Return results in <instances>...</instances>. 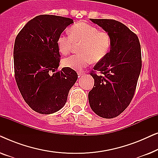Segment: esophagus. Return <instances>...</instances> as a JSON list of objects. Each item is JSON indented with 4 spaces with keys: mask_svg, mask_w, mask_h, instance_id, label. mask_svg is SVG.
I'll list each match as a JSON object with an SVG mask.
<instances>
[{
    "mask_svg": "<svg viewBox=\"0 0 158 158\" xmlns=\"http://www.w3.org/2000/svg\"><path fill=\"white\" fill-rule=\"evenodd\" d=\"M77 75H78V77H81V76H82V75H84V73H77Z\"/></svg>",
    "mask_w": 158,
    "mask_h": 158,
    "instance_id": "1",
    "label": "esophagus"
}]
</instances>
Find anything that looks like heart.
<instances>
[{
	"label": "heart",
	"instance_id": "1",
	"mask_svg": "<svg viewBox=\"0 0 158 158\" xmlns=\"http://www.w3.org/2000/svg\"><path fill=\"white\" fill-rule=\"evenodd\" d=\"M57 44L60 52L63 55L70 52L74 44H81V54L62 60V64L65 68L81 70L92 61L99 62L107 55L111 47V38L107 32L99 31L94 26L78 22L71 27L70 35L61 34Z\"/></svg>",
	"mask_w": 158,
	"mask_h": 158
}]
</instances>
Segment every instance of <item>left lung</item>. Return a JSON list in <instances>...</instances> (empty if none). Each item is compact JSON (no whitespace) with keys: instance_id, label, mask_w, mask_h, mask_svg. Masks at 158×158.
<instances>
[{"instance_id":"obj_1","label":"left lung","mask_w":158,"mask_h":158,"mask_svg":"<svg viewBox=\"0 0 158 158\" xmlns=\"http://www.w3.org/2000/svg\"><path fill=\"white\" fill-rule=\"evenodd\" d=\"M111 38L110 51L90 73L94 86L88 93L90 106L97 115L111 118L122 114L132 99L142 68L139 39L128 27L113 19H93Z\"/></svg>"}]
</instances>
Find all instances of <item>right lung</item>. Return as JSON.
I'll list each match as a JSON object with an SVG mask.
<instances>
[{
	"label": "right lung",
	"mask_w": 158,
	"mask_h": 158,
	"mask_svg": "<svg viewBox=\"0 0 158 158\" xmlns=\"http://www.w3.org/2000/svg\"><path fill=\"white\" fill-rule=\"evenodd\" d=\"M70 18L40 15L28 21L17 35L14 48L16 81L26 103L34 111L50 114L65 104L69 90L77 79L73 69L60 65L57 39Z\"/></svg>",
	"instance_id": "add662e5"
}]
</instances>
